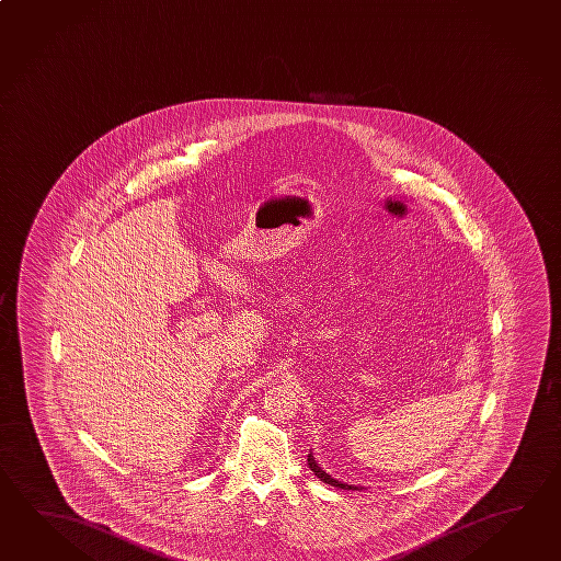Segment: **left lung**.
Here are the masks:
<instances>
[{
	"instance_id": "obj_1",
	"label": "left lung",
	"mask_w": 561,
	"mask_h": 561,
	"mask_svg": "<svg viewBox=\"0 0 561 561\" xmlns=\"http://www.w3.org/2000/svg\"><path fill=\"white\" fill-rule=\"evenodd\" d=\"M308 468L314 472L317 478H320V482L329 483V485H334V488H342V490H358V485H351V483L339 482V480H334L330 473L324 472V470L320 468V463L317 461V458L312 456V451L308 454Z\"/></svg>"
}]
</instances>
